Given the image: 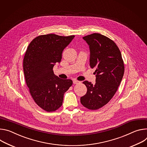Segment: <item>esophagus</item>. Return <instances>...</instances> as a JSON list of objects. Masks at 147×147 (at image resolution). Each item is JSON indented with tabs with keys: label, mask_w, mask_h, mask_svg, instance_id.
<instances>
[{
	"label": "esophagus",
	"mask_w": 147,
	"mask_h": 147,
	"mask_svg": "<svg viewBox=\"0 0 147 147\" xmlns=\"http://www.w3.org/2000/svg\"><path fill=\"white\" fill-rule=\"evenodd\" d=\"M73 83H74V84H79L80 83V81L78 80L74 79V80H73Z\"/></svg>",
	"instance_id": "1"
}]
</instances>
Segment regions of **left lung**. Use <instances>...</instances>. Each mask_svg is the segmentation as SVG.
Listing matches in <instances>:
<instances>
[{"label": "left lung", "mask_w": 147, "mask_h": 147, "mask_svg": "<svg viewBox=\"0 0 147 147\" xmlns=\"http://www.w3.org/2000/svg\"><path fill=\"white\" fill-rule=\"evenodd\" d=\"M89 46L90 66L94 68L96 83L85 80L86 94L80 97L85 107L97 110L106 105L115 94L124 72L121 52L116 43L99 33L83 37Z\"/></svg>", "instance_id": "1"}]
</instances>
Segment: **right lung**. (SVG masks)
Listing matches in <instances>:
<instances>
[{
  "instance_id": "add662e5",
  "label": "right lung",
  "mask_w": 147,
  "mask_h": 147,
  "mask_svg": "<svg viewBox=\"0 0 147 147\" xmlns=\"http://www.w3.org/2000/svg\"><path fill=\"white\" fill-rule=\"evenodd\" d=\"M74 37L41 35L31 41L26 50L23 59L26 82L36 103L46 111H54L62 106L65 92L73 84L71 79L55 75L53 67L61 62L64 48Z\"/></svg>"
}]
</instances>
